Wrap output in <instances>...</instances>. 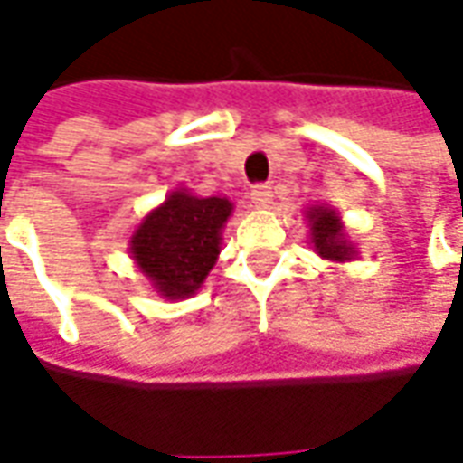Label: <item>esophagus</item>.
Masks as SVG:
<instances>
[{
	"instance_id": "esophagus-1",
	"label": "esophagus",
	"mask_w": 463,
	"mask_h": 463,
	"mask_svg": "<svg viewBox=\"0 0 463 463\" xmlns=\"http://www.w3.org/2000/svg\"><path fill=\"white\" fill-rule=\"evenodd\" d=\"M250 203L260 210H266V207L273 205V190L269 184H256L253 190H250Z\"/></svg>"
}]
</instances>
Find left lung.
Returning <instances> with one entry per match:
<instances>
[{
	"mask_svg": "<svg viewBox=\"0 0 463 463\" xmlns=\"http://www.w3.org/2000/svg\"><path fill=\"white\" fill-rule=\"evenodd\" d=\"M304 218L309 222V241L317 256L335 263H350L357 258V248L352 243L337 207L311 205L304 210Z\"/></svg>",
	"mask_w": 463,
	"mask_h": 463,
	"instance_id": "8db88e82",
	"label": "left lung"
}]
</instances>
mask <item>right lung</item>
I'll return each mask as SVG.
<instances>
[{"label":"right lung","instance_id":"obj_1","mask_svg":"<svg viewBox=\"0 0 463 463\" xmlns=\"http://www.w3.org/2000/svg\"><path fill=\"white\" fill-rule=\"evenodd\" d=\"M232 210L228 197H200L177 187L144 215L128 238V253L156 297L182 301L203 288L218 263Z\"/></svg>","mask_w":463,"mask_h":463}]
</instances>
